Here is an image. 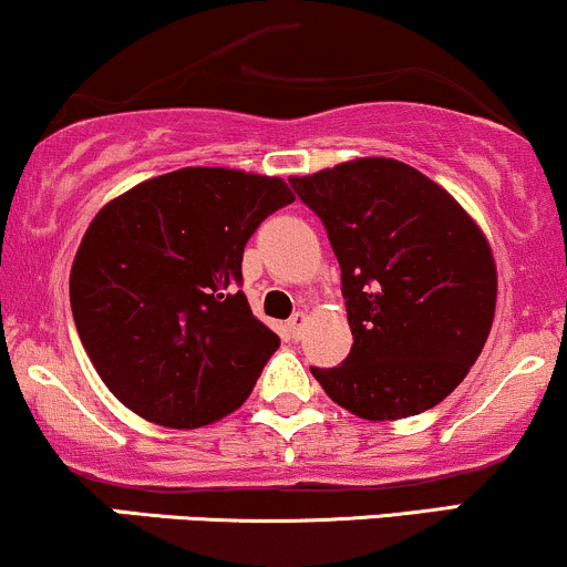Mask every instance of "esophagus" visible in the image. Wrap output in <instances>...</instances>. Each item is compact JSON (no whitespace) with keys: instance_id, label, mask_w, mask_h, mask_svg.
<instances>
[{"instance_id":"1","label":"esophagus","mask_w":567,"mask_h":567,"mask_svg":"<svg viewBox=\"0 0 567 567\" xmlns=\"http://www.w3.org/2000/svg\"><path fill=\"white\" fill-rule=\"evenodd\" d=\"M289 331H291V337L295 339H299L302 337V331H305V326H308V316H305V312H295V316L289 318Z\"/></svg>"}]
</instances>
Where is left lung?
<instances>
[{
  "mask_svg": "<svg viewBox=\"0 0 567 567\" xmlns=\"http://www.w3.org/2000/svg\"><path fill=\"white\" fill-rule=\"evenodd\" d=\"M342 268L350 355L316 369L331 401L369 422L449 398L491 334L496 262L462 204L414 166L355 158L289 177Z\"/></svg>",
  "mask_w": 567,
  "mask_h": 567,
  "instance_id": "1",
  "label": "left lung"
}]
</instances>
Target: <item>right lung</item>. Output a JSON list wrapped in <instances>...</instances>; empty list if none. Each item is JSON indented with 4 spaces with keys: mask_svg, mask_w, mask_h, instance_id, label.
Instances as JSON below:
<instances>
[{
    "mask_svg": "<svg viewBox=\"0 0 567 567\" xmlns=\"http://www.w3.org/2000/svg\"><path fill=\"white\" fill-rule=\"evenodd\" d=\"M295 202L281 177L185 166L97 212L71 268L86 355L137 416L193 430L236 411L281 339L251 316L244 246Z\"/></svg>",
    "mask_w": 567,
    "mask_h": 567,
    "instance_id": "1",
    "label": "right lung"
}]
</instances>
